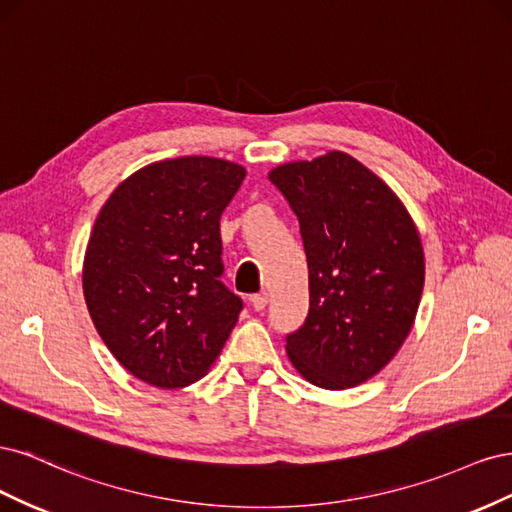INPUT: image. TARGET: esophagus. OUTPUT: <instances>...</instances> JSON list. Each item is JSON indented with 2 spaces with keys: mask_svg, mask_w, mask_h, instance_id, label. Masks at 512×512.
<instances>
[{
  "mask_svg": "<svg viewBox=\"0 0 512 512\" xmlns=\"http://www.w3.org/2000/svg\"><path fill=\"white\" fill-rule=\"evenodd\" d=\"M250 301H252V307L256 309V312H262V309H265L267 303H269V294L267 292H258V294H254Z\"/></svg>",
  "mask_w": 512,
  "mask_h": 512,
  "instance_id": "1",
  "label": "esophagus"
}]
</instances>
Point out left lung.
<instances>
[{"instance_id":"8db88e82","label":"left lung","mask_w":512,"mask_h":512,"mask_svg":"<svg viewBox=\"0 0 512 512\" xmlns=\"http://www.w3.org/2000/svg\"><path fill=\"white\" fill-rule=\"evenodd\" d=\"M269 181L297 215L309 312L286 335L299 374L320 389L356 386L389 363L412 329L425 284L414 222L348 153L277 166Z\"/></svg>"}]
</instances>
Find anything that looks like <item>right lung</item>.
<instances>
[{"mask_svg":"<svg viewBox=\"0 0 512 512\" xmlns=\"http://www.w3.org/2000/svg\"><path fill=\"white\" fill-rule=\"evenodd\" d=\"M245 168L188 156L149 164L106 200L83 267L89 316L132 376L181 389L207 374L243 309L224 273L220 218Z\"/></svg>","mask_w":512,"mask_h":512,"instance_id":"obj_1","label":"right lung"}]
</instances>
